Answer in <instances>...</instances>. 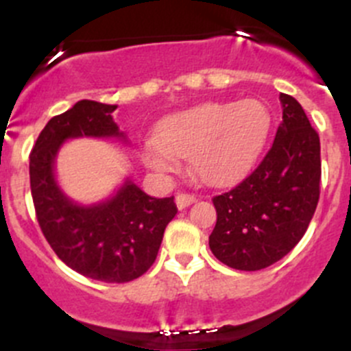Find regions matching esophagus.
I'll list each match as a JSON object with an SVG mask.
<instances>
[{"instance_id": "esophagus-1", "label": "esophagus", "mask_w": 351, "mask_h": 351, "mask_svg": "<svg viewBox=\"0 0 351 351\" xmlns=\"http://www.w3.org/2000/svg\"><path fill=\"white\" fill-rule=\"evenodd\" d=\"M195 200V193H178V195H176V205H178V208L189 207V205H192Z\"/></svg>"}]
</instances>
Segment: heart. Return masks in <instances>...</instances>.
Instances as JSON below:
<instances>
[{"label": "heart", "mask_w": 351, "mask_h": 351, "mask_svg": "<svg viewBox=\"0 0 351 351\" xmlns=\"http://www.w3.org/2000/svg\"><path fill=\"white\" fill-rule=\"evenodd\" d=\"M271 117L260 100L202 104L168 115L156 125V139L143 144V161L156 173L176 171V158L208 185H228L243 176L260 154Z\"/></svg>", "instance_id": "heart-1"}]
</instances>
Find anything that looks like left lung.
I'll list each match as a JSON object with an SVG mask.
<instances>
[{
  "label": "left lung",
  "mask_w": 351,
  "mask_h": 351,
  "mask_svg": "<svg viewBox=\"0 0 351 351\" xmlns=\"http://www.w3.org/2000/svg\"><path fill=\"white\" fill-rule=\"evenodd\" d=\"M280 101L282 122L260 165L212 198L217 222L208 246L236 270H261L282 260L306 234L319 200V136L295 98L280 93Z\"/></svg>",
  "instance_id": "obj_1"
}]
</instances>
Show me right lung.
<instances>
[{
  "label": "right lung",
  "mask_w": 351,
  "mask_h": 351,
  "mask_svg": "<svg viewBox=\"0 0 351 351\" xmlns=\"http://www.w3.org/2000/svg\"><path fill=\"white\" fill-rule=\"evenodd\" d=\"M117 105L81 100L52 117L30 153V190L45 239L69 268L108 284L146 274L158 256L166 226L176 215L175 197L153 198L127 182L117 195L91 207L73 204L54 180V159L69 137L120 136Z\"/></svg>",
  "instance_id": "1"
}]
</instances>
